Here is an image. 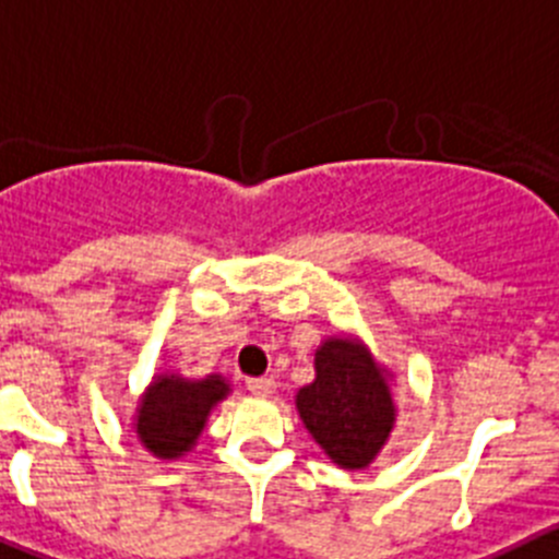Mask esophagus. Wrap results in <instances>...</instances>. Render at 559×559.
Returning <instances> with one entry per match:
<instances>
[{
	"mask_svg": "<svg viewBox=\"0 0 559 559\" xmlns=\"http://www.w3.org/2000/svg\"><path fill=\"white\" fill-rule=\"evenodd\" d=\"M247 390L258 397H271L274 395L276 384H274V379H249Z\"/></svg>",
	"mask_w": 559,
	"mask_h": 559,
	"instance_id": "34e87169",
	"label": "esophagus"
}]
</instances>
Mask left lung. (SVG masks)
I'll use <instances>...</instances> for the list:
<instances>
[{
  "label": "left lung",
  "instance_id": "obj_1",
  "mask_svg": "<svg viewBox=\"0 0 559 559\" xmlns=\"http://www.w3.org/2000/svg\"><path fill=\"white\" fill-rule=\"evenodd\" d=\"M390 379L354 334L318 345L316 379L296 392V412L340 469H365L384 450L397 417Z\"/></svg>",
  "mask_w": 559,
  "mask_h": 559
}]
</instances>
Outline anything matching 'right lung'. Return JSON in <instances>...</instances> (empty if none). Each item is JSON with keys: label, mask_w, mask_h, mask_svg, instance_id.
<instances>
[{"label": "right lung", "mask_w": 559, "mask_h": 559, "mask_svg": "<svg viewBox=\"0 0 559 559\" xmlns=\"http://www.w3.org/2000/svg\"><path fill=\"white\" fill-rule=\"evenodd\" d=\"M230 395L225 376L183 379L180 373H156L140 395L134 433L142 448L158 461L183 459L197 444L216 403Z\"/></svg>", "instance_id": "1"}]
</instances>
